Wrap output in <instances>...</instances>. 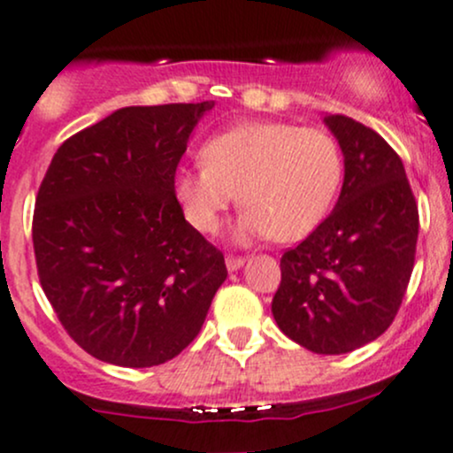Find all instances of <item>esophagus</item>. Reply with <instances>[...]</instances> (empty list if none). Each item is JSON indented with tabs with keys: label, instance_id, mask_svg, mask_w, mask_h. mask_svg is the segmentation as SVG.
<instances>
[{
	"label": "esophagus",
	"instance_id": "1",
	"mask_svg": "<svg viewBox=\"0 0 453 453\" xmlns=\"http://www.w3.org/2000/svg\"><path fill=\"white\" fill-rule=\"evenodd\" d=\"M244 264H246V259H242V257H233V255L226 257V270L228 272H237Z\"/></svg>",
	"mask_w": 453,
	"mask_h": 453
}]
</instances>
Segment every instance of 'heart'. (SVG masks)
<instances>
[{"label": "heart", "mask_w": 453, "mask_h": 453, "mask_svg": "<svg viewBox=\"0 0 453 453\" xmlns=\"http://www.w3.org/2000/svg\"><path fill=\"white\" fill-rule=\"evenodd\" d=\"M203 164L181 168L174 196L196 231L213 235L226 209L244 205L233 240L296 242L322 225L343 179L337 140L318 127L283 120H244L211 135Z\"/></svg>", "instance_id": "obj_1"}]
</instances>
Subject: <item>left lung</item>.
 I'll list each match as a JSON object with an SVG mask.
<instances>
[{
	"label": "left lung",
	"mask_w": 453,
	"mask_h": 453,
	"mask_svg": "<svg viewBox=\"0 0 453 453\" xmlns=\"http://www.w3.org/2000/svg\"><path fill=\"white\" fill-rule=\"evenodd\" d=\"M343 153L333 213L280 259L272 315L291 342L345 354L395 319L415 265L419 211L400 155L343 114L324 116Z\"/></svg>",
	"instance_id": "obj_1"
}]
</instances>
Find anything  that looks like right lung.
Returning <instances> with one entry per match:
<instances>
[{"instance_id": "1", "label": "right lung", "mask_w": 453, "mask_h": 453, "mask_svg": "<svg viewBox=\"0 0 453 453\" xmlns=\"http://www.w3.org/2000/svg\"><path fill=\"white\" fill-rule=\"evenodd\" d=\"M203 104L131 105L71 135L36 196L38 279L90 357L153 367L201 333L225 257L183 216L174 173Z\"/></svg>"}]
</instances>
